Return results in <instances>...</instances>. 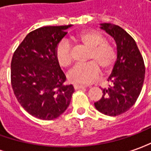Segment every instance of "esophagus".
<instances>
[{
	"instance_id": "1",
	"label": "esophagus",
	"mask_w": 151,
	"mask_h": 151,
	"mask_svg": "<svg viewBox=\"0 0 151 151\" xmlns=\"http://www.w3.org/2000/svg\"><path fill=\"white\" fill-rule=\"evenodd\" d=\"M73 88H74V89H75V90H78V89L85 88L86 87H85V86H83V85H74V86H73Z\"/></svg>"
}]
</instances>
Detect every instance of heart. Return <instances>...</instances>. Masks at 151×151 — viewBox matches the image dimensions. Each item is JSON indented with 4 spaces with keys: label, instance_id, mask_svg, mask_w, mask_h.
Listing matches in <instances>:
<instances>
[{
    "label": "heart",
    "instance_id": "1",
    "mask_svg": "<svg viewBox=\"0 0 151 151\" xmlns=\"http://www.w3.org/2000/svg\"><path fill=\"white\" fill-rule=\"evenodd\" d=\"M73 41L89 50L85 64H78L68 73V78L75 84H89L99 78L100 68L108 73L114 65L117 54L111 45L104 42V37L95 31L86 30L73 37ZM56 59L63 68H68L73 62L72 46L68 41H62L55 51Z\"/></svg>",
    "mask_w": 151,
    "mask_h": 151
}]
</instances>
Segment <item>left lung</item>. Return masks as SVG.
I'll list each match as a JSON object with an SVG mask.
<instances>
[{"mask_svg": "<svg viewBox=\"0 0 151 151\" xmlns=\"http://www.w3.org/2000/svg\"><path fill=\"white\" fill-rule=\"evenodd\" d=\"M114 39L117 46V60L104 88L103 96L94 103L97 110L109 116H118L128 111L135 104L143 87L145 67L135 41L117 25L101 24Z\"/></svg>", "mask_w": 151, "mask_h": 151, "instance_id": "left-lung-1", "label": "left lung"}]
</instances>
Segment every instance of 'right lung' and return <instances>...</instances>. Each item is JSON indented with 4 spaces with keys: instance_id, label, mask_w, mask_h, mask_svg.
Masks as SVG:
<instances>
[{
    "instance_id": "right-lung-1",
    "label": "right lung",
    "mask_w": 151,
    "mask_h": 151,
    "mask_svg": "<svg viewBox=\"0 0 151 151\" xmlns=\"http://www.w3.org/2000/svg\"><path fill=\"white\" fill-rule=\"evenodd\" d=\"M71 25L42 27L29 32L14 52L11 83L24 109L34 117L52 120L69 106L74 92L66 85V77L55 51Z\"/></svg>"
}]
</instances>
